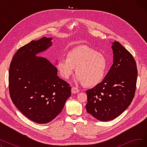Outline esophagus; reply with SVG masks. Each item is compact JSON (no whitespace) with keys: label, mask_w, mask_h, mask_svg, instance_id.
<instances>
[{"label":"esophagus","mask_w":147,"mask_h":147,"mask_svg":"<svg viewBox=\"0 0 147 147\" xmlns=\"http://www.w3.org/2000/svg\"><path fill=\"white\" fill-rule=\"evenodd\" d=\"M80 91L79 89L77 87H72L71 88V93L73 94H76L77 93H78V92Z\"/></svg>","instance_id":"34e87169"}]
</instances>
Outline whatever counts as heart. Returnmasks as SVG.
<instances>
[{
    "mask_svg": "<svg viewBox=\"0 0 147 147\" xmlns=\"http://www.w3.org/2000/svg\"><path fill=\"white\" fill-rule=\"evenodd\" d=\"M108 65V59L103 53L82 45L69 50L66 57H61L57 68L64 79H68L76 68V80L86 86H93L102 82Z\"/></svg>",
    "mask_w": 147,
    "mask_h": 147,
    "instance_id": "1",
    "label": "heart"
}]
</instances>
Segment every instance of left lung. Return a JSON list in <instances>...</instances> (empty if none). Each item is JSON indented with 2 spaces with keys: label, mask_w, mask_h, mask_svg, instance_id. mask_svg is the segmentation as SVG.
<instances>
[{
  "label": "left lung",
  "mask_w": 147,
  "mask_h": 147,
  "mask_svg": "<svg viewBox=\"0 0 147 147\" xmlns=\"http://www.w3.org/2000/svg\"><path fill=\"white\" fill-rule=\"evenodd\" d=\"M113 44V64L110 71L102 82L86 90L87 112L102 121L113 120L125 111L136 91V61L119 42Z\"/></svg>",
  "instance_id": "obj_1"
}]
</instances>
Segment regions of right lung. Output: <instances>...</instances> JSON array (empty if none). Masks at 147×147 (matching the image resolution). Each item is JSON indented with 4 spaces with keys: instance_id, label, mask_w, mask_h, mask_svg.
Listing matches in <instances>:
<instances>
[{
    "instance_id": "add662e5",
    "label": "right lung",
    "mask_w": 147,
    "mask_h": 147,
    "mask_svg": "<svg viewBox=\"0 0 147 147\" xmlns=\"http://www.w3.org/2000/svg\"><path fill=\"white\" fill-rule=\"evenodd\" d=\"M43 37L22 46L15 53L9 70L12 101L26 117L38 124L55 119L71 96V86L57 75V68L45 57L36 56L52 45Z\"/></svg>"
}]
</instances>
